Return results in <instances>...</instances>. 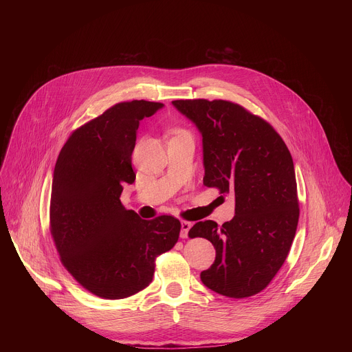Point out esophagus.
<instances>
[{"instance_id": "34e87169", "label": "esophagus", "mask_w": 352, "mask_h": 352, "mask_svg": "<svg viewBox=\"0 0 352 352\" xmlns=\"http://www.w3.org/2000/svg\"><path fill=\"white\" fill-rule=\"evenodd\" d=\"M192 223L190 221H182L181 223V238H186L188 236V231L190 230Z\"/></svg>"}]
</instances>
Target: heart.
Here are the masks:
<instances>
[{
	"label": "heart",
	"instance_id": "b5f03b06",
	"mask_svg": "<svg viewBox=\"0 0 352 352\" xmlns=\"http://www.w3.org/2000/svg\"><path fill=\"white\" fill-rule=\"evenodd\" d=\"M182 133H189L188 131H185V129H182V128H177V129H174V135H182Z\"/></svg>",
	"mask_w": 352,
	"mask_h": 352
}]
</instances>
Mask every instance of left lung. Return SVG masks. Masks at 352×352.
I'll use <instances>...</instances> for the list:
<instances>
[{
    "label": "left lung",
    "instance_id": "obj_1",
    "mask_svg": "<svg viewBox=\"0 0 352 352\" xmlns=\"http://www.w3.org/2000/svg\"><path fill=\"white\" fill-rule=\"evenodd\" d=\"M204 136V185L235 195V216L221 227L199 221L189 238H206L216 261L202 283L228 298L263 291L291 249L299 200L289 150L262 117L228 100H174Z\"/></svg>",
    "mask_w": 352,
    "mask_h": 352
}]
</instances>
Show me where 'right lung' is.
<instances>
[{"instance_id":"obj_1","label":"right lung","mask_w":352,"mask_h":352,"mask_svg":"<svg viewBox=\"0 0 352 352\" xmlns=\"http://www.w3.org/2000/svg\"><path fill=\"white\" fill-rule=\"evenodd\" d=\"M162 103H117L76 128L58 155L50 232L60 261L89 292L104 299L128 298L153 280L156 259L173 249L181 223L174 216L142 220L120 196L133 184L132 152L139 122Z\"/></svg>"}]
</instances>
